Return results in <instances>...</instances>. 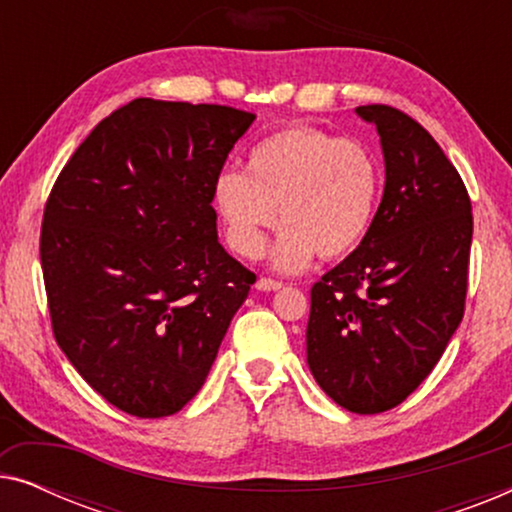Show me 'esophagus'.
Listing matches in <instances>:
<instances>
[{
	"label": "esophagus",
	"instance_id": "34e87169",
	"mask_svg": "<svg viewBox=\"0 0 512 512\" xmlns=\"http://www.w3.org/2000/svg\"><path fill=\"white\" fill-rule=\"evenodd\" d=\"M256 289L258 291H279L282 289V282H277V279H268V277H261L256 282Z\"/></svg>",
	"mask_w": 512,
	"mask_h": 512
}]
</instances>
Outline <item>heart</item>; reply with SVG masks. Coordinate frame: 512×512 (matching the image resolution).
<instances>
[{
	"mask_svg": "<svg viewBox=\"0 0 512 512\" xmlns=\"http://www.w3.org/2000/svg\"><path fill=\"white\" fill-rule=\"evenodd\" d=\"M382 170L375 153L356 139L291 125L265 137L249 153L247 172L216 174L212 202L237 254H263L272 244L277 272H300L321 258H342L359 247L380 200Z\"/></svg>",
	"mask_w": 512,
	"mask_h": 512,
	"instance_id": "1",
	"label": "heart"
}]
</instances>
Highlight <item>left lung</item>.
Here are the masks:
<instances>
[{"label":"left lung","instance_id":"left-lung-1","mask_svg":"<svg viewBox=\"0 0 512 512\" xmlns=\"http://www.w3.org/2000/svg\"><path fill=\"white\" fill-rule=\"evenodd\" d=\"M384 156L366 237L312 286L307 366L356 415L396 408L426 380L464 317L473 214L429 132L384 104L356 107Z\"/></svg>","mask_w":512,"mask_h":512}]
</instances>
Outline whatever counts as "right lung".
Masks as SVG:
<instances>
[{
  "label": "right lung",
  "instance_id": "obj_1",
  "mask_svg": "<svg viewBox=\"0 0 512 512\" xmlns=\"http://www.w3.org/2000/svg\"><path fill=\"white\" fill-rule=\"evenodd\" d=\"M254 114L139 97L62 167L41 226L55 340L135 417L179 412L205 382L254 272L219 244L212 186Z\"/></svg>",
  "mask_w": 512,
  "mask_h": 512
}]
</instances>
